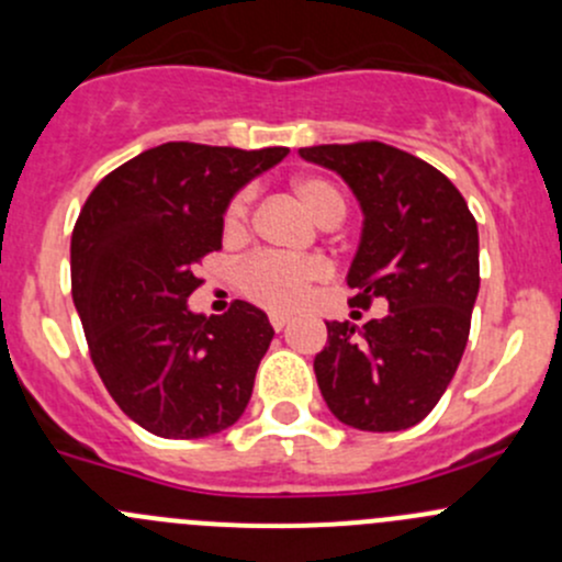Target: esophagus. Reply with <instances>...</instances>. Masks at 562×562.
I'll return each mask as SVG.
<instances>
[{"label": "esophagus", "instance_id": "obj_1", "mask_svg": "<svg viewBox=\"0 0 562 562\" xmlns=\"http://www.w3.org/2000/svg\"><path fill=\"white\" fill-rule=\"evenodd\" d=\"M269 323L274 331H282L288 326V315H269Z\"/></svg>", "mask_w": 562, "mask_h": 562}]
</instances>
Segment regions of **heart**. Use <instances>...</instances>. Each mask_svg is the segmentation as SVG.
I'll return each instance as SVG.
<instances>
[{
	"label": "heart",
	"mask_w": 562,
	"mask_h": 562,
	"mask_svg": "<svg viewBox=\"0 0 562 562\" xmlns=\"http://www.w3.org/2000/svg\"><path fill=\"white\" fill-rule=\"evenodd\" d=\"M296 195L302 198L304 206L313 212V217L326 228L342 223L345 217V198L323 179H302L296 181ZM255 190L245 187L236 192L234 201L225 209V234L241 236L247 234L249 220H252ZM328 263L323 258H285L277 252H255L239 269L241 291L260 307L271 313H293L302 307L310 288L315 282L326 280Z\"/></svg>",
	"instance_id": "obj_1"
}]
</instances>
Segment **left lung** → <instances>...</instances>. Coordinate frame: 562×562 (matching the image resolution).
<instances>
[{"instance_id":"1","label":"left lung","mask_w":562,"mask_h":562,"mask_svg":"<svg viewBox=\"0 0 562 562\" xmlns=\"http://www.w3.org/2000/svg\"><path fill=\"white\" fill-rule=\"evenodd\" d=\"M348 181L364 212L348 271L350 307L389 304L381 321L326 323L315 378L328 411L364 432L429 416L454 378L479 296V228L438 168L381 140L299 149Z\"/></svg>"}]
</instances>
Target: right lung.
Instances as JSON below:
<instances>
[{
    "instance_id": "right-lung-1",
    "label": "right lung",
    "mask_w": 562,
    "mask_h": 562,
    "mask_svg": "<svg viewBox=\"0 0 562 562\" xmlns=\"http://www.w3.org/2000/svg\"><path fill=\"white\" fill-rule=\"evenodd\" d=\"M288 155L190 140L140 151L89 192L70 241L72 302L108 394L171 440L239 422L274 328L236 299L225 315L187 310L198 263L223 247L234 192Z\"/></svg>"
}]
</instances>
